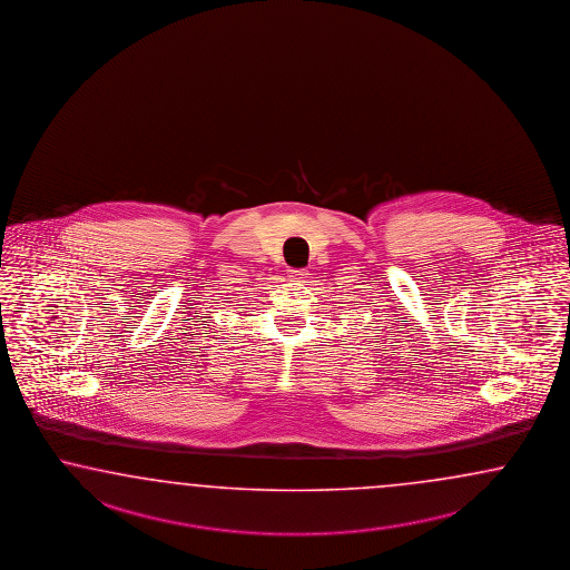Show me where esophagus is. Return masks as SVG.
Wrapping results in <instances>:
<instances>
[{
	"label": "esophagus",
	"instance_id": "1",
	"mask_svg": "<svg viewBox=\"0 0 570 570\" xmlns=\"http://www.w3.org/2000/svg\"><path fill=\"white\" fill-rule=\"evenodd\" d=\"M306 269H288V278L294 279V282H305Z\"/></svg>",
	"mask_w": 570,
	"mask_h": 570
}]
</instances>
